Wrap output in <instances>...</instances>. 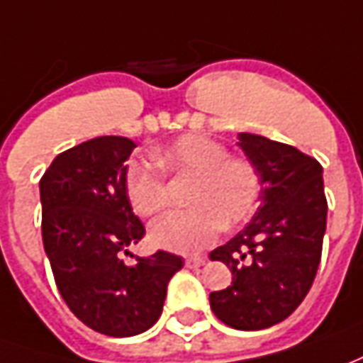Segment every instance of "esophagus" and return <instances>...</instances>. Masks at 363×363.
<instances>
[{
    "instance_id": "obj_1",
    "label": "esophagus",
    "mask_w": 363,
    "mask_h": 363,
    "mask_svg": "<svg viewBox=\"0 0 363 363\" xmlns=\"http://www.w3.org/2000/svg\"><path fill=\"white\" fill-rule=\"evenodd\" d=\"M206 263V257H186L184 261V265L189 267V269H196V267H202Z\"/></svg>"
}]
</instances>
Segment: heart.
I'll list each match as a JSON object with an SVG mask.
<instances>
[{
  "instance_id": "b5f03b06",
  "label": "heart",
  "mask_w": 363,
  "mask_h": 363,
  "mask_svg": "<svg viewBox=\"0 0 363 363\" xmlns=\"http://www.w3.org/2000/svg\"><path fill=\"white\" fill-rule=\"evenodd\" d=\"M159 167L173 174L192 177L186 210H174L151 225V242L171 252L194 253L216 242L222 228L247 222L257 208L261 177L243 157L204 135H182L153 153ZM123 189L133 212L155 216L169 204V189L155 164L133 159L123 171Z\"/></svg>"
}]
</instances>
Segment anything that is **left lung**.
Instances as JSON below:
<instances>
[{"label": "left lung", "mask_w": 363, "mask_h": 363, "mask_svg": "<svg viewBox=\"0 0 363 363\" xmlns=\"http://www.w3.org/2000/svg\"><path fill=\"white\" fill-rule=\"evenodd\" d=\"M238 139L259 171L261 204L240 234L210 252L234 275L230 287L210 293V306L235 330H261L295 313L313 287L328 204L314 157L253 133Z\"/></svg>", "instance_id": "obj_1"}]
</instances>
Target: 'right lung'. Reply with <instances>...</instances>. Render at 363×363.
Listing matches in <instances>:
<instances>
[{
  "label": "right lung",
  "instance_id": "add662e5",
  "mask_svg": "<svg viewBox=\"0 0 363 363\" xmlns=\"http://www.w3.org/2000/svg\"><path fill=\"white\" fill-rule=\"evenodd\" d=\"M133 149L128 138L90 139L60 153L39 182L43 245L58 293L78 320L113 338L159 320L167 285L182 267V257L163 250L123 263L145 235L123 189Z\"/></svg>",
  "mask_w": 363,
  "mask_h": 363
}]
</instances>
